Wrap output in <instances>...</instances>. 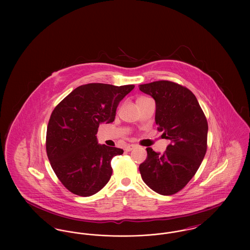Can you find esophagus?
<instances>
[{"label":"esophagus","mask_w":250,"mask_h":250,"mask_svg":"<svg viewBox=\"0 0 250 250\" xmlns=\"http://www.w3.org/2000/svg\"><path fill=\"white\" fill-rule=\"evenodd\" d=\"M137 147H138V145H136V144H129V145H127V146L125 147V151H126V152H130L133 149H135V148H137Z\"/></svg>","instance_id":"obj_1"}]
</instances>
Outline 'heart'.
Instances as JSON below:
<instances>
[{"mask_svg": "<svg viewBox=\"0 0 250 250\" xmlns=\"http://www.w3.org/2000/svg\"><path fill=\"white\" fill-rule=\"evenodd\" d=\"M145 98H147V97H144V96H142V97H139L138 99H137V101H140V100H143V99H145Z\"/></svg>", "mask_w": 250, "mask_h": 250, "instance_id": "obj_1", "label": "heart"}]
</instances>
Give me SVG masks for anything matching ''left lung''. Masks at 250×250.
Returning a JSON list of instances; mask_svg holds the SVG:
<instances>
[{
	"label": "left lung",
	"instance_id": "left-lung-1",
	"mask_svg": "<svg viewBox=\"0 0 250 250\" xmlns=\"http://www.w3.org/2000/svg\"><path fill=\"white\" fill-rule=\"evenodd\" d=\"M155 101V124L170 141L163 155L146 148L147 158L140 165L143 182L161 195L182 190L202 164L207 151L208 123L195 95L169 81L140 85Z\"/></svg>",
	"mask_w": 250,
	"mask_h": 250
}]
</instances>
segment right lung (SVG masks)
<instances>
[{"label":"right lung","instance_id":"obj_1","mask_svg":"<svg viewBox=\"0 0 250 250\" xmlns=\"http://www.w3.org/2000/svg\"><path fill=\"white\" fill-rule=\"evenodd\" d=\"M134 85L79 86L54 107L46 150L52 169L66 189L82 197L101 190L112 174L111 159L124 151L97 143L100 124L112 123L120 101Z\"/></svg>","mask_w":250,"mask_h":250}]
</instances>
